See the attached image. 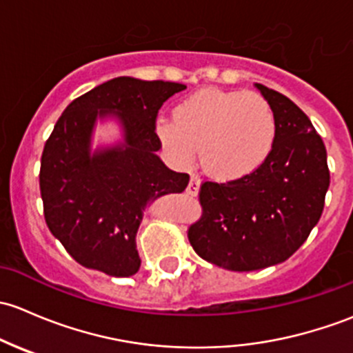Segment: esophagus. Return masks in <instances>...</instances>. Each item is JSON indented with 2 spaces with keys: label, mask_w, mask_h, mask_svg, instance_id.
<instances>
[{
  "label": "esophagus",
  "mask_w": 353,
  "mask_h": 353,
  "mask_svg": "<svg viewBox=\"0 0 353 353\" xmlns=\"http://www.w3.org/2000/svg\"><path fill=\"white\" fill-rule=\"evenodd\" d=\"M199 190H201V180H199L197 175H192L190 181H188V187H187V194L188 195H197Z\"/></svg>",
  "instance_id": "esophagus-1"
}]
</instances>
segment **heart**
<instances>
[{
    "mask_svg": "<svg viewBox=\"0 0 353 353\" xmlns=\"http://www.w3.org/2000/svg\"><path fill=\"white\" fill-rule=\"evenodd\" d=\"M154 132L176 168H188L199 151L207 175L232 181L267 161L277 139V119L260 93L207 88L181 100L173 122L159 121Z\"/></svg>",
    "mask_w": 353,
    "mask_h": 353,
    "instance_id": "obj_1",
    "label": "heart"
}]
</instances>
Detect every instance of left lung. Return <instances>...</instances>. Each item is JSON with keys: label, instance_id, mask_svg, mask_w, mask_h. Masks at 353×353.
Masks as SVG:
<instances>
[{"label": "left lung", "instance_id": "8db88e82", "mask_svg": "<svg viewBox=\"0 0 353 353\" xmlns=\"http://www.w3.org/2000/svg\"><path fill=\"white\" fill-rule=\"evenodd\" d=\"M277 119V139L252 175L201 187L203 214L188 239L205 261L250 272L285 261L318 224L330 187L326 148L292 100L255 83Z\"/></svg>", "mask_w": 353, "mask_h": 353}]
</instances>
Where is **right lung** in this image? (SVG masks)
Returning <instances> with one entry per match:
<instances>
[{
    "mask_svg": "<svg viewBox=\"0 0 353 353\" xmlns=\"http://www.w3.org/2000/svg\"><path fill=\"white\" fill-rule=\"evenodd\" d=\"M185 85L121 76L68 105L41 159L43 216L54 238L79 265L112 277L141 267L136 234L148 205L187 188V173L166 168L156 151L161 105ZM119 136L92 144L97 125Z\"/></svg>",
    "mask_w": 353,
    "mask_h": 353,
    "instance_id": "obj_1",
    "label": "right lung"
}]
</instances>
